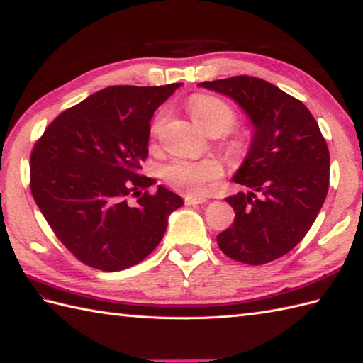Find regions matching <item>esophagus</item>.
Wrapping results in <instances>:
<instances>
[{"mask_svg": "<svg viewBox=\"0 0 363 363\" xmlns=\"http://www.w3.org/2000/svg\"><path fill=\"white\" fill-rule=\"evenodd\" d=\"M184 201H186L187 206H198V204H204L206 199H204V198H196V196L187 195L186 198H184Z\"/></svg>", "mask_w": 363, "mask_h": 363, "instance_id": "1", "label": "esophagus"}]
</instances>
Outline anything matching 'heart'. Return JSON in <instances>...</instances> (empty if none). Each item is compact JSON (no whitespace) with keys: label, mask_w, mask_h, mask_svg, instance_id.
I'll use <instances>...</instances> for the list:
<instances>
[{"label":"heart","mask_w":363,"mask_h":363,"mask_svg":"<svg viewBox=\"0 0 363 363\" xmlns=\"http://www.w3.org/2000/svg\"><path fill=\"white\" fill-rule=\"evenodd\" d=\"M189 111L196 125L207 134H223L235 125L237 115L225 99L213 95H199L190 99ZM165 117V111H160L151 125V134L157 133ZM221 174V168L213 160H187L173 159L162 168V176L169 186L186 191L189 195H203L209 189V184Z\"/></svg>","instance_id":"heart-1"}]
</instances>
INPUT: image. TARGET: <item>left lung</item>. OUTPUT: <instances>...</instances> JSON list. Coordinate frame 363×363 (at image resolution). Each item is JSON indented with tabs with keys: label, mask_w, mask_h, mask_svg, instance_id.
Masks as SVG:
<instances>
[{
	"label": "left lung",
	"mask_w": 363,
	"mask_h": 363,
	"mask_svg": "<svg viewBox=\"0 0 363 363\" xmlns=\"http://www.w3.org/2000/svg\"><path fill=\"white\" fill-rule=\"evenodd\" d=\"M233 98L252 123L248 156L233 181L248 189L228 196L235 220L217 235L228 257L268 264L309 233L329 189V150L309 109L252 76L199 82Z\"/></svg>",
	"instance_id": "1"
}]
</instances>
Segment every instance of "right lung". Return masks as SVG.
<instances>
[{"label":"right lung","instance_id":"add662e5","mask_svg":"<svg viewBox=\"0 0 363 363\" xmlns=\"http://www.w3.org/2000/svg\"><path fill=\"white\" fill-rule=\"evenodd\" d=\"M177 87L103 89L54 118L35 142L30 194L82 264L103 272L137 265L160 243L169 213L184 204L162 186L148 194L156 181L140 173L150 120Z\"/></svg>","mask_w":363,"mask_h":363}]
</instances>
